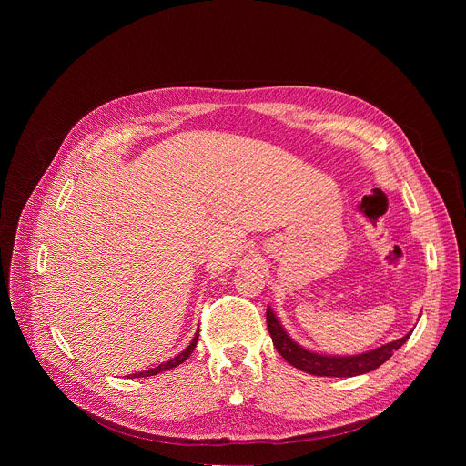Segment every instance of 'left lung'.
<instances>
[{
  "label": "left lung",
  "instance_id": "obj_1",
  "mask_svg": "<svg viewBox=\"0 0 466 466\" xmlns=\"http://www.w3.org/2000/svg\"><path fill=\"white\" fill-rule=\"evenodd\" d=\"M265 319H268V328L273 339V345L277 347L279 354L293 367L299 370H304L313 376H329V378H350V376H360L367 374L380 365H383L398 349H400L410 336L413 334V329L408 331V334L400 339L385 343L378 349L354 354V356H331V354H319L313 350L304 349L299 345L279 320L277 313L273 311L271 306H268V313H265Z\"/></svg>",
  "mask_w": 466,
  "mask_h": 466
}]
</instances>
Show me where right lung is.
I'll use <instances>...</instances> for the list:
<instances>
[{"label": "right lung", "instance_id": "add662e5", "mask_svg": "<svg viewBox=\"0 0 466 466\" xmlns=\"http://www.w3.org/2000/svg\"><path fill=\"white\" fill-rule=\"evenodd\" d=\"M197 339H198V329L195 331V336H193V339H191V343L180 352V354H177L175 358H171L169 361H164V363H160L158 367H155V369H149V370H144V372H137V374H128L130 378H146V376H155V374H160V372H164V370H169V369H173V367H177V365H180V363H184L189 356H191V352H193V349H195V345H197Z\"/></svg>", "mask_w": 466, "mask_h": 466}]
</instances>
